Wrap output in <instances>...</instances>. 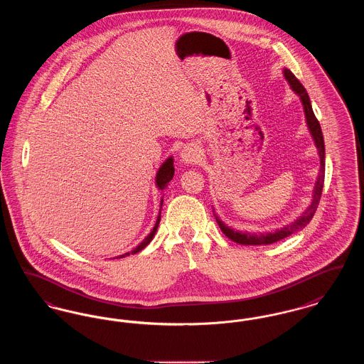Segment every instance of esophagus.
<instances>
[{
  "mask_svg": "<svg viewBox=\"0 0 364 364\" xmlns=\"http://www.w3.org/2000/svg\"><path fill=\"white\" fill-rule=\"evenodd\" d=\"M180 159L184 164H195L200 159V156L195 146H186L180 153Z\"/></svg>",
  "mask_w": 364,
  "mask_h": 364,
  "instance_id": "1",
  "label": "esophagus"
}]
</instances>
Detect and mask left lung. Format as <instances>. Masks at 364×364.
<instances>
[{
  "label": "left lung",
  "mask_w": 364,
  "mask_h": 364,
  "mask_svg": "<svg viewBox=\"0 0 364 364\" xmlns=\"http://www.w3.org/2000/svg\"><path fill=\"white\" fill-rule=\"evenodd\" d=\"M284 76L288 82V85L294 90V92L299 95L301 105H303V110H304V116H306V122L309 127V131L311 134L314 143L318 149V154L321 159V168H319V173L318 178L315 181L314 191H312L311 203L309 205V208H306L294 223L288 224V225L276 229L273 232H264V233H250V232H242V230H235L232 228L225 225L217 215H215V221L220 226V229L224 232L226 237H229L232 242L244 244V245H267V244H273V242H279L288 236H291L294 232L303 229L307 225L314 217L316 208L319 205L321 200V195H322V188H323V181H325V141H323V135H322V129L319 122L316 120L314 110H312L311 101L310 97L306 91V88L303 85L296 79L294 73L289 70H284Z\"/></svg>",
  "instance_id": "1"
}]
</instances>
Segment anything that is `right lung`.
<instances>
[{
  "instance_id": "right-lung-1",
  "label": "right lung",
  "mask_w": 364,
  "mask_h": 364,
  "mask_svg": "<svg viewBox=\"0 0 364 364\" xmlns=\"http://www.w3.org/2000/svg\"><path fill=\"white\" fill-rule=\"evenodd\" d=\"M174 174V166H173V158L172 156H169L161 166H159V169H158V172H156V188L159 191H164L166 187H168V184H169V181L173 178ZM162 202H164V198L161 199V208H159V213H158V217H156V225L153 228V230L149 233V236L147 237H144V240L139 244L138 247L135 248V250H132L131 252H127V254H124V255H120V257H117V258H124V257H127V255H129V254H136L139 251H141L149 242L153 240V237H154V235H156V229H158V225H159V221H161V210H162Z\"/></svg>"
}]
</instances>
